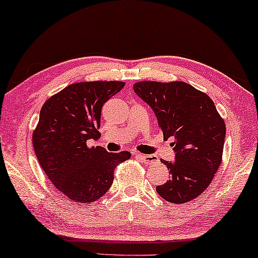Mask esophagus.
<instances>
[{"label": "esophagus", "mask_w": 258, "mask_h": 258, "mask_svg": "<svg viewBox=\"0 0 258 258\" xmlns=\"http://www.w3.org/2000/svg\"><path fill=\"white\" fill-rule=\"evenodd\" d=\"M137 157H140L142 160L143 163L146 164H153L155 162H157V157L155 155H143V154H136Z\"/></svg>", "instance_id": "34e87169"}]
</instances>
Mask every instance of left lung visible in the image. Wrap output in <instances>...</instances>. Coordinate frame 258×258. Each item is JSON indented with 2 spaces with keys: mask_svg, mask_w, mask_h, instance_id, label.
Wrapping results in <instances>:
<instances>
[{
  "mask_svg": "<svg viewBox=\"0 0 258 258\" xmlns=\"http://www.w3.org/2000/svg\"><path fill=\"white\" fill-rule=\"evenodd\" d=\"M134 91L154 110L164 139L175 137V161L162 160L171 177L156 186L157 194L176 204L196 199L213 181L223 154L225 123L213 100L179 81H142Z\"/></svg>",
  "mask_w": 258,
  "mask_h": 258,
  "instance_id": "left-lung-1",
  "label": "left lung"
}]
</instances>
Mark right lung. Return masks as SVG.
Here are the masks:
<instances>
[{"instance_id":"1","label":"right lung","mask_w":258,"mask_h":258,"mask_svg":"<svg viewBox=\"0 0 258 258\" xmlns=\"http://www.w3.org/2000/svg\"><path fill=\"white\" fill-rule=\"evenodd\" d=\"M118 81L70 84L43 104L33 146L38 163L52 184L76 203H91L114 181V169L130 158L129 151L108 153L88 148L101 136L102 107L124 87Z\"/></svg>"}]
</instances>
